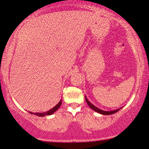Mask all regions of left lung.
<instances>
[{"instance_id":"1","label":"left lung","mask_w":149,"mask_h":149,"mask_svg":"<svg viewBox=\"0 0 149 149\" xmlns=\"http://www.w3.org/2000/svg\"><path fill=\"white\" fill-rule=\"evenodd\" d=\"M85 100H86L87 104L89 107L91 108V109L93 110V111H94L95 112H97V113H98L100 114H102V115H112V114H114L115 113H117V111H119L120 109H121V108H120V109H116V110H113V111H103V110H101L98 109V108L95 107L94 105L92 104L90 102H89L87 98L86 97V96L85 95Z\"/></svg>"}]
</instances>
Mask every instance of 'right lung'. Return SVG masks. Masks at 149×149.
I'll return each mask as SVG.
<instances>
[{"instance_id":"obj_1","label":"right lung","mask_w":149,"mask_h":149,"mask_svg":"<svg viewBox=\"0 0 149 149\" xmlns=\"http://www.w3.org/2000/svg\"><path fill=\"white\" fill-rule=\"evenodd\" d=\"M62 100H61L58 102V104H56L54 108H52V109H50L49 111L45 112V113H32V112H29V113L32 114V115L34 114V115H35L36 116H38V117H45V116L46 115H52L53 113H54L55 112H56L57 110L60 107L61 104H62Z\"/></svg>"}]
</instances>
